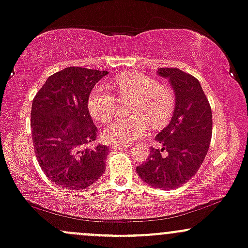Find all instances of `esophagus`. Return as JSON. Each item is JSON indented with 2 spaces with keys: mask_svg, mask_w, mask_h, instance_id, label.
I'll return each mask as SVG.
<instances>
[{
  "mask_svg": "<svg viewBox=\"0 0 248 248\" xmlns=\"http://www.w3.org/2000/svg\"><path fill=\"white\" fill-rule=\"evenodd\" d=\"M129 145H122V143H115V145H111V149H121V148H127Z\"/></svg>",
  "mask_w": 248,
  "mask_h": 248,
  "instance_id": "obj_1",
  "label": "esophagus"
}]
</instances>
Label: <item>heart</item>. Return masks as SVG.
<instances>
[{"mask_svg": "<svg viewBox=\"0 0 248 248\" xmlns=\"http://www.w3.org/2000/svg\"><path fill=\"white\" fill-rule=\"evenodd\" d=\"M114 89L122 101L133 100L130 118H119L107 124L102 139L109 143H129L153 128L165 126L175 108V92L166 83L139 72L120 75L114 80ZM119 100L102 86L94 87L88 95L87 107L97 121L109 120L118 109Z\"/></svg>", "mask_w": 248, "mask_h": 248, "instance_id": "1", "label": "heart"}]
</instances>
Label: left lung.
<instances>
[{"label": "left lung", "instance_id": "1", "mask_svg": "<svg viewBox=\"0 0 248 248\" xmlns=\"http://www.w3.org/2000/svg\"><path fill=\"white\" fill-rule=\"evenodd\" d=\"M157 73L170 78L175 92V108L170 124L155 137L160 147H152L137 172L154 188L173 189L193 178L207 155L213 126L212 109L194 76L179 68H161Z\"/></svg>", "mask_w": 248, "mask_h": 248}]
</instances>
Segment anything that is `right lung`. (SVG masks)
<instances>
[{
    "label": "right lung",
    "mask_w": 248,
    "mask_h": 248,
    "mask_svg": "<svg viewBox=\"0 0 248 248\" xmlns=\"http://www.w3.org/2000/svg\"><path fill=\"white\" fill-rule=\"evenodd\" d=\"M106 70L68 67L50 75L32 100L31 138L40 167L63 189H84L106 170L109 147L94 145L97 128L87 107Z\"/></svg>",
    "instance_id": "1"
}]
</instances>
